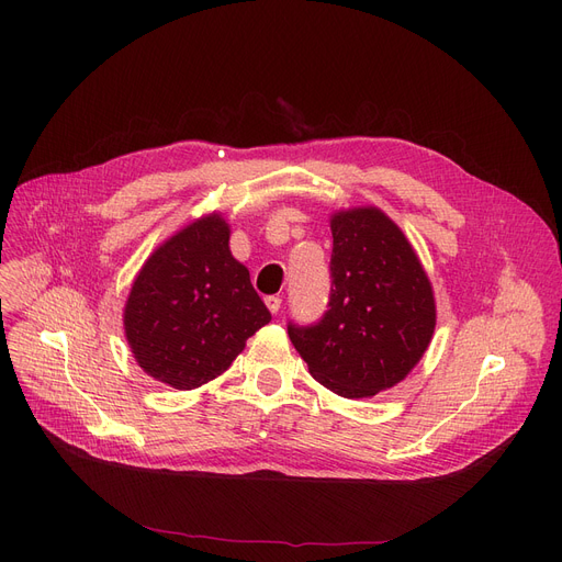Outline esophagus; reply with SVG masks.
Here are the masks:
<instances>
[{"label": "esophagus", "instance_id": "34e87169", "mask_svg": "<svg viewBox=\"0 0 562 562\" xmlns=\"http://www.w3.org/2000/svg\"><path fill=\"white\" fill-rule=\"evenodd\" d=\"M263 303H266V307H269L271 314H278V312H280V305H282V299H280V296H269Z\"/></svg>", "mask_w": 562, "mask_h": 562}]
</instances>
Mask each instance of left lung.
<instances>
[{"label": "left lung", "mask_w": 562, "mask_h": 562, "mask_svg": "<svg viewBox=\"0 0 562 562\" xmlns=\"http://www.w3.org/2000/svg\"><path fill=\"white\" fill-rule=\"evenodd\" d=\"M330 303L289 339L323 387L344 398L392 390L419 364L435 333V293L401 227L378 206L330 216Z\"/></svg>", "instance_id": "obj_1"}]
</instances>
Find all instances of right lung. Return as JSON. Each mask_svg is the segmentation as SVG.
I'll return each mask as SVG.
<instances>
[{"label": "right lung", "mask_w": 562, "mask_h": 562, "mask_svg": "<svg viewBox=\"0 0 562 562\" xmlns=\"http://www.w3.org/2000/svg\"><path fill=\"white\" fill-rule=\"evenodd\" d=\"M271 321L250 273L229 250V223L206 214L155 248L123 310L138 367L175 390L221 375Z\"/></svg>", "instance_id": "obj_1"}]
</instances>
